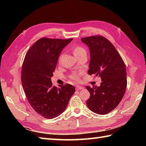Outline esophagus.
I'll use <instances>...</instances> for the list:
<instances>
[{"instance_id":"1","label":"esophagus","mask_w":146,"mask_h":146,"mask_svg":"<svg viewBox=\"0 0 146 146\" xmlns=\"http://www.w3.org/2000/svg\"><path fill=\"white\" fill-rule=\"evenodd\" d=\"M84 88L83 87V86H76V90H82V89H83Z\"/></svg>"}]
</instances>
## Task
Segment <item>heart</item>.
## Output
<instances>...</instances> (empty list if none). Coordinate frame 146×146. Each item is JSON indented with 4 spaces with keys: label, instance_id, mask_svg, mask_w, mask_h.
Here are the masks:
<instances>
[{
    "label": "heart",
    "instance_id": "heart-1",
    "mask_svg": "<svg viewBox=\"0 0 146 146\" xmlns=\"http://www.w3.org/2000/svg\"><path fill=\"white\" fill-rule=\"evenodd\" d=\"M71 51H72L73 54L77 59L87 55V51H86V49L83 46L79 45L73 46L71 48ZM80 75H81V73H73L70 75V78L74 80V81H77V80H79Z\"/></svg>",
    "mask_w": 146,
    "mask_h": 146
}]
</instances>
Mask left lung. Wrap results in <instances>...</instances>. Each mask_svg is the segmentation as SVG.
<instances>
[{
  "label": "left lung",
  "instance_id": "obj_1",
  "mask_svg": "<svg viewBox=\"0 0 146 146\" xmlns=\"http://www.w3.org/2000/svg\"><path fill=\"white\" fill-rule=\"evenodd\" d=\"M90 51L88 74L100 76V86H86L90 97L86 105L94 112L104 115L115 108L125 94L127 87L125 64L115 46L102 36L81 39Z\"/></svg>",
  "mask_w": 146,
  "mask_h": 146
}]
</instances>
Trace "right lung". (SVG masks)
<instances>
[{
    "instance_id": "add662e5",
    "label": "right lung",
    "mask_w": 146,
    "mask_h": 146,
    "mask_svg": "<svg viewBox=\"0 0 146 146\" xmlns=\"http://www.w3.org/2000/svg\"><path fill=\"white\" fill-rule=\"evenodd\" d=\"M72 39L41 38L24 58L21 70L23 90L31 106L46 119L63 113L75 92L73 85L65 84L57 88L51 80L61 52Z\"/></svg>"
}]
</instances>
